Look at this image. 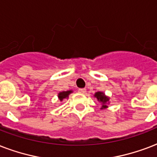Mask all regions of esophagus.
Listing matches in <instances>:
<instances>
[{
    "instance_id": "obj_1",
    "label": "esophagus",
    "mask_w": 157,
    "mask_h": 157,
    "mask_svg": "<svg viewBox=\"0 0 157 157\" xmlns=\"http://www.w3.org/2000/svg\"><path fill=\"white\" fill-rule=\"evenodd\" d=\"M78 91L80 92V93L84 94V93H86V89H85V88H81V89L78 90Z\"/></svg>"
}]
</instances>
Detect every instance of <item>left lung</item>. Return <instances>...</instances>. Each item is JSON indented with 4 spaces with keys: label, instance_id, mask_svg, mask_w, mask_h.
<instances>
[{
    "label": "left lung",
    "instance_id": "8db88e82",
    "mask_svg": "<svg viewBox=\"0 0 157 157\" xmlns=\"http://www.w3.org/2000/svg\"><path fill=\"white\" fill-rule=\"evenodd\" d=\"M94 97L97 99L98 101L102 103V109H105V108L108 107L107 105H106V103L109 100V98L107 96H105L104 93H102V92H96L94 94Z\"/></svg>",
    "mask_w": 157,
    "mask_h": 157
}]
</instances>
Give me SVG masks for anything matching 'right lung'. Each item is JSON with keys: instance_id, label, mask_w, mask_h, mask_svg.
Wrapping results in <instances>:
<instances>
[{"instance_id": "obj_1", "label": "right lung", "mask_w": 157, "mask_h": 157, "mask_svg": "<svg viewBox=\"0 0 157 157\" xmlns=\"http://www.w3.org/2000/svg\"><path fill=\"white\" fill-rule=\"evenodd\" d=\"M71 93V90H68V91H63V92H60L59 94H58V98H59V100L62 101L63 99H65V98H67L68 95Z\"/></svg>"}]
</instances>
